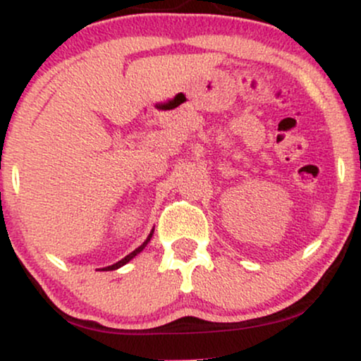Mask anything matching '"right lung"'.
I'll return each instance as SVG.
<instances>
[{
  "label": "right lung",
  "instance_id": "add662e5",
  "mask_svg": "<svg viewBox=\"0 0 361 361\" xmlns=\"http://www.w3.org/2000/svg\"><path fill=\"white\" fill-rule=\"evenodd\" d=\"M152 234H154V229H152V231H151V234H149V235H147V239H146V241H144L142 244H140V246L137 247V250H134V251H132V252H130V255H127V256H126V258H122V259H120V261H117V263L110 264V267H105V268H102V270H100V271H111V270H118V268H122V267H123V264H127V263H128V261H130V259H134V258H135V256H137V255H139V252H140V251H142V250H144V247H146V246H147V243H149V241H151Z\"/></svg>",
  "mask_w": 361,
  "mask_h": 361
}]
</instances>
